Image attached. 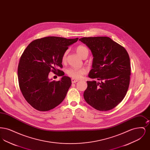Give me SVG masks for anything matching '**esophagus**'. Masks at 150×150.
I'll use <instances>...</instances> for the list:
<instances>
[{
    "label": "esophagus",
    "mask_w": 150,
    "mask_h": 150,
    "mask_svg": "<svg viewBox=\"0 0 150 150\" xmlns=\"http://www.w3.org/2000/svg\"><path fill=\"white\" fill-rule=\"evenodd\" d=\"M71 81L72 83H75L79 81V80H77V79H75L72 78Z\"/></svg>",
    "instance_id": "esophagus-1"
}]
</instances>
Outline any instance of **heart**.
Listing matches in <instances>:
<instances>
[{"instance_id":"1","label":"heart","mask_w":150,"mask_h":150,"mask_svg":"<svg viewBox=\"0 0 150 150\" xmlns=\"http://www.w3.org/2000/svg\"><path fill=\"white\" fill-rule=\"evenodd\" d=\"M76 50L77 53L81 57H83L84 55L88 56L89 53L88 49L84 45H79L76 47ZM66 54H67V52H65L62 57L63 61H65L66 58ZM86 72L85 69H76V68H70L67 70L66 71V72L69 76H71L73 78L76 79L81 78L86 73Z\"/></svg>"}]
</instances>
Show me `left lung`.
Returning <instances> with one entry per match:
<instances>
[{
    "mask_svg": "<svg viewBox=\"0 0 150 150\" xmlns=\"http://www.w3.org/2000/svg\"><path fill=\"white\" fill-rule=\"evenodd\" d=\"M91 50L92 69L84 92L86 102L99 111H108L117 106L128 89L130 64L126 50L106 36L84 37L79 39Z\"/></svg>",
    "mask_w": 150,
    "mask_h": 150,
    "instance_id": "8db88e82",
    "label": "left lung"
}]
</instances>
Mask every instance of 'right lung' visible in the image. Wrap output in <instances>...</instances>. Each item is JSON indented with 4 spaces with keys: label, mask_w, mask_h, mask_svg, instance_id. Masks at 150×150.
Returning a JSON list of instances; mask_svg holds the SVG:
<instances>
[{
    "label": "right lung",
    "mask_w": 150,
    "mask_h": 150,
    "mask_svg": "<svg viewBox=\"0 0 150 150\" xmlns=\"http://www.w3.org/2000/svg\"><path fill=\"white\" fill-rule=\"evenodd\" d=\"M78 39L45 37L33 41L24 50L18 66L19 86L25 100L36 110L49 111L66 97L71 80L58 68L62 67V57L69 47ZM50 71H58L63 77L51 81L48 78Z\"/></svg>",
    "instance_id": "obj_1"
}]
</instances>
